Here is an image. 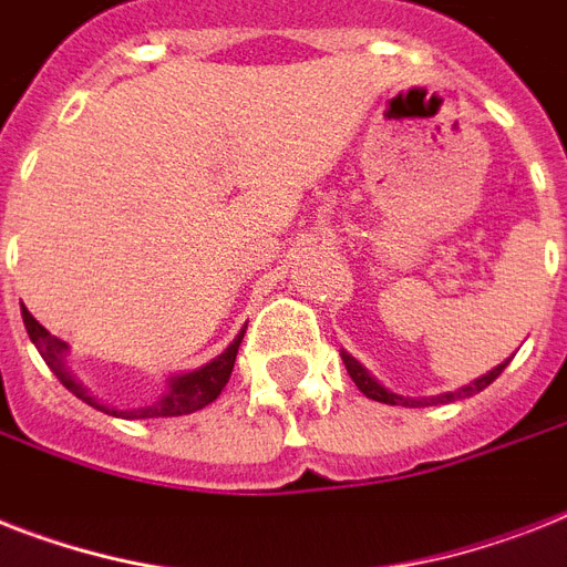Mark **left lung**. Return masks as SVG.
I'll return each mask as SVG.
<instances>
[{
    "instance_id": "obj_1",
    "label": "left lung",
    "mask_w": 567,
    "mask_h": 567,
    "mask_svg": "<svg viewBox=\"0 0 567 567\" xmlns=\"http://www.w3.org/2000/svg\"><path fill=\"white\" fill-rule=\"evenodd\" d=\"M341 359H344V364H347V373H350V377H353V382H355V385H359V391H362L364 396H371V400H377V403H388V405H409V409H417V405H439V403H453V400H465V396H474V394H480V391H483V388H488V385H492L494 379H497V377H501V373H503V368H506V364H509V359H506V362H503V364H497V368H494V371L483 373V377H480V379H474V382H467V385L456 388V391H447V394H435V396H417V400H414V396L394 394V391H388L385 385H379L377 379H373L371 373L364 371L362 364L355 362L353 355L341 353Z\"/></svg>"
}]
</instances>
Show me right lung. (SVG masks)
I'll return each instance as SVG.
<instances>
[{
	"instance_id": "add662e5",
	"label": "right lung",
	"mask_w": 567,
	"mask_h": 567,
	"mask_svg": "<svg viewBox=\"0 0 567 567\" xmlns=\"http://www.w3.org/2000/svg\"><path fill=\"white\" fill-rule=\"evenodd\" d=\"M22 323H25V332H29L31 344L38 347V353L43 355V362L49 364V371L55 373L61 379V385L66 391H73L82 403L93 405V409H100L105 414H114V417H126V421H144V417H179V414H190L196 409H205L208 403H214L220 391L226 388L231 377V368H235V355H238V347L244 341V332L247 327L240 329L238 338L231 341L226 350H223L217 359H212L208 364L203 368H196V371L188 373H176V377L167 379V388H164V394H158L155 400L150 403H141V405H132V409H114V405H105L102 400L87 391L82 379L75 377L70 371V364H66V350L70 347L55 338L49 329H43L38 320L31 318L29 309H22Z\"/></svg>"
}]
</instances>
